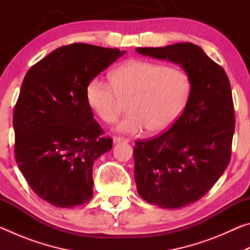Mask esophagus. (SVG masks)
<instances>
[{"label": "esophagus", "mask_w": 250, "mask_h": 250, "mask_svg": "<svg viewBox=\"0 0 250 250\" xmlns=\"http://www.w3.org/2000/svg\"><path fill=\"white\" fill-rule=\"evenodd\" d=\"M113 142L118 143V142H129V139L124 138V137H120V135H115L113 137Z\"/></svg>", "instance_id": "1"}]
</instances>
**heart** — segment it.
I'll list each match as a JSON object with an SVG mask.
<instances>
[{"label":"heart","instance_id":"1","mask_svg":"<svg viewBox=\"0 0 250 250\" xmlns=\"http://www.w3.org/2000/svg\"><path fill=\"white\" fill-rule=\"evenodd\" d=\"M191 95V82L182 69L145 59H129L110 73V82L94 78L87 83L88 107L101 121L113 124L125 104L129 115L118 130L139 133L167 131L181 116Z\"/></svg>","mask_w":250,"mask_h":250}]
</instances>
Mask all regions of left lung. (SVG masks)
<instances>
[{
	"label": "left lung",
	"instance_id": "left-lung-1",
	"mask_svg": "<svg viewBox=\"0 0 250 250\" xmlns=\"http://www.w3.org/2000/svg\"><path fill=\"white\" fill-rule=\"evenodd\" d=\"M137 52L180 64L191 82L177 120L160 135L137 140L133 149L139 195L161 208H180L204 196L229 164L235 131L230 83L223 67L192 43Z\"/></svg>",
	"mask_w": 250,
	"mask_h": 250
}]
</instances>
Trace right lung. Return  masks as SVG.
Returning <instances> with one entry per match:
<instances>
[{
	"instance_id": "right-lung-1",
	"label": "right lung",
	"mask_w": 250,
	"mask_h": 250,
	"mask_svg": "<svg viewBox=\"0 0 250 250\" xmlns=\"http://www.w3.org/2000/svg\"><path fill=\"white\" fill-rule=\"evenodd\" d=\"M125 52L75 43L62 46L25 75L13 112L14 154L34 193L56 207L92 197V166L112 139L86 101L87 83Z\"/></svg>"
}]
</instances>
